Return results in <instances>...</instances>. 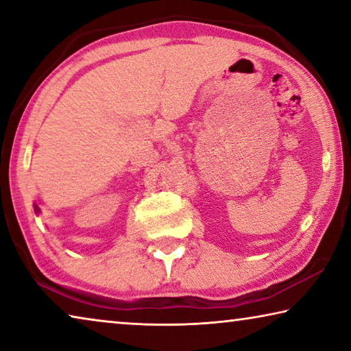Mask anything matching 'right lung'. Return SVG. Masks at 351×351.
Wrapping results in <instances>:
<instances>
[{
    "mask_svg": "<svg viewBox=\"0 0 351 351\" xmlns=\"http://www.w3.org/2000/svg\"><path fill=\"white\" fill-rule=\"evenodd\" d=\"M37 210H38V207H37Z\"/></svg>",
    "mask_w": 351,
    "mask_h": 351,
    "instance_id": "obj_1",
    "label": "right lung"
}]
</instances>
